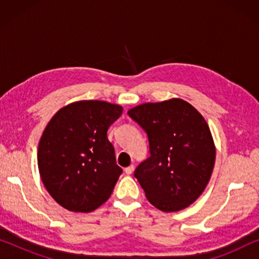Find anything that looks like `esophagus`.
<instances>
[{
	"label": "esophagus",
	"mask_w": 259,
	"mask_h": 259,
	"mask_svg": "<svg viewBox=\"0 0 259 259\" xmlns=\"http://www.w3.org/2000/svg\"><path fill=\"white\" fill-rule=\"evenodd\" d=\"M133 171H134V165H130L128 167H126V168H125L126 175H132Z\"/></svg>",
	"instance_id": "obj_1"
}]
</instances>
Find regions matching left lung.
I'll return each mask as SVG.
<instances>
[{
	"instance_id": "left-lung-1",
	"label": "left lung",
	"mask_w": 259,
	"mask_h": 259,
	"mask_svg": "<svg viewBox=\"0 0 259 259\" xmlns=\"http://www.w3.org/2000/svg\"><path fill=\"white\" fill-rule=\"evenodd\" d=\"M127 113L148 138L151 155L134 171L148 201L164 212L187 207L203 193L214 166V143L203 115L182 99Z\"/></svg>"
}]
</instances>
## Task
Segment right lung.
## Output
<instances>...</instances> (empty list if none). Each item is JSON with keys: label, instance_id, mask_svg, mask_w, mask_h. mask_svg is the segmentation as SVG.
Wrapping results in <instances>:
<instances>
[{"label": "right lung", "instance_id": "1", "mask_svg": "<svg viewBox=\"0 0 259 259\" xmlns=\"http://www.w3.org/2000/svg\"><path fill=\"white\" fill-rule=\"evenodd\" d=\"M122 107L77 101L60 109L42 133L37 165L42 183L69 211L91 212L111 196L122 168L116 165L107 131Z\"/></svg>", "mask_w": 259, "mask_h": 259}]
</instances>
